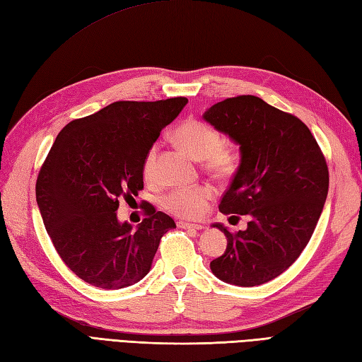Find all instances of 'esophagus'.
I'll return each instance as SVG.
<instances>
[{"instance_id":"1","label":"esophagus","mask_w":362,"mask_h":362,"mask_svg":"<svg viewBox=\"0 0 362 362\" xmlns=\"http://www.w3.org/2000/svg\"><path fill=\"white\" fill-rule=\"evenodd\" d=\"M177 226L183 230H196V231L204 228L200 223H189V222H177Z\"/></svg>"}]
</instances>
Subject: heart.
I'll list each match as a JSON object with an SVG mask.
<instances>
[{"label": "heart", "instance_id": "1", "mask_svg": "<svg viewBox=\"0 0 362 362\" xmlns=\"http://www.w3.org/2000/svg\"><path fill=\"white\" fill-rule=\"evenodd\" d=\"M174 141L196 160H204V168L214 175L225 177L233 173L236 154L228 146L221 145V132L205 122L189 119L180 123L173 134ZM157 146H151L143 160V175L146 180L156 179ZM214 189L208 185L189 188H177L162 200V206L182 219H196L204 214L208 202L213 199Z\"/></svg>", "mask_w": 362, "mask_h": 362}]
</instances>
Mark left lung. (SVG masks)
<instances>
[{"instance_id": "obj_1", "label": "left lung", "mask_w": 362, "mask_h": 362, "mask_svg": "<svg viewBox=\"0 0 362 362\" xmlns=\"http://www.w3.org/2000/svg\"><path fill=\"white\" fill-rule=\"evenodd\" d=\"M204 120L239 145L240 163L221 200L223 214L250 216L209 268L226 284L255 287L282 274L312 238L329 192V170L317 143L298 117L255 95L226 98Z\"/></svg>"}]
</instances>
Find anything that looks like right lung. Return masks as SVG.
I'll return each instance as SVG.
<instances>
[{
	"mask_svg": "<svg viewBox=\"0 0 362 362\" xmlns=\"http://www.w3.org/2000/svg\"><path fill=\"white\" fill-rule=\"evenodd\" d=\"M187 103L185 97L115 102L57 136L38 174L37 204L57 253L80 279L119 290L149 273L175 222L146 204L148 217L132 228L117 217L119 199L143 188L146 153Z\"/></svg>",
	"mask_w": 362,
	"mask_h": 362,
	"instance_id": "obj_1",
	"label": "right lung"
}]
</instances>
